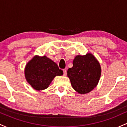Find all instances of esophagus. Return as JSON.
Instances as JSON below:
<instances>
[{"label": "esophagus", "mask_w": 127, "mask_h": 127, "mask_svg": "<svg viewBox=\"0 0 127 127\" xmlns=\"http://www.w3.org/2000/svg\"><path fill=\"white\" fill-rule=\"evenodd\" d=\"M63 75L64 76H66L67 75V70L65 69L63 70Z\"/></svg>", "instance_id": "esophagus-1"}]
</instances>
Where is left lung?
<instances>
[{
	"instance_id": "1",
	"label": "left lung",
	"mask_w": 127,
	"mask_h": 127,
	"mask_svg": "<svg viewBox=\"0 0 127 127\" xmlns=\"http://www.w3.org/2000/svg\"><path fill=\"white\" fill-rule=\"evenodd\" d=\"M101 75L98 61L91 54L77 55L73 67L67 70V76L73 88L79 94H86L97 86Z\"/></svg>"
}]
</instances>
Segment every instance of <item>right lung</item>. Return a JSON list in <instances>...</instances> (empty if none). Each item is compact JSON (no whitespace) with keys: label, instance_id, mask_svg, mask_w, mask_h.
I'll use <instances>...</instances> for the list:
<instances>
[{"label":"right lung","instance_id":"1","mask_svg":"<svg viewBox=\"0 0 127 127\" xmlns=\"http://www.w3.org/2000/svg\"><path fill=\"white\" fill-rule=\"evenodd\" d=\"M63 72L57 64L46 56H36L26 65L25 76L27 82L36 90L47 88L56 76Z\"/></svg>","mask_w":127,"mask_h":127}]
</instances>
